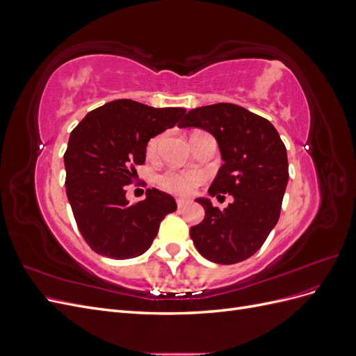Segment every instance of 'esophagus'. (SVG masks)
Here are the masks:
<instances>
[{
	"label": "esophagus",
	"mask_w": 356,
	"mask_h": 356,
	"mask_svg": "<svg viewBox=\"0 0 356 356\" xmlns=\"http://www.w3.org/2000/svg\"><path fill=\"white\" fill-rule=\"evenodd\" d=\"M188 203H190V200H187V199H177V207H178L179 209L186 208Z\"/></svg>",
	"instance_id": "esophagus-1"
}]
</instances>
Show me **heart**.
I'll return each mask as SVG.
<instances>
[{"instance_id":"1","label":"heart","mask_w":356,"mask_h":356,"mask_svg":"<svg viewBox=\"0 0 356 356\" xmlns=\"http://www.w3.org/2000/svg\"><path fill=\"white\" fill-rule=\"evenodd\" d=\"M163 134L153 136L145 145V154L148 159H154L159 154V149L163 141ZM203 181V175L197 170H177L168 169L159 177V184L165 191L175 196H187L193 193L200 182Z\"/></svg>"}]
</instances>
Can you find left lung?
Masks as SVG:
<instances>
[{
    "instance_id": "1",
    "label": "left lung",
    "mask_w": 356,
    "mask_h": 356,
    "mask_svg": "<svg viewBox=\"0 0 356 356\" xmlns=\"http://www.w3.org/2000/svg\"><path fill=\"white\" fill-rule=\"evenodd\" d=\"M178 126L215 136L224 165L209 195L234 199L224 211L197 199L204 220L190 229L193 243L209 261L241 263L260 250L281 215L289 175L286 148L270 122L234 104L195 108Z\"/></svg>"
}]
</instances>
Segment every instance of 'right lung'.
<instances>
[{
  "label": "right lung",
  "instance_id": "obj_1",
  "mask_svg": "<svg viewBox=\"0 0 356 356\" xmlns=\"http://www.w3.org/2000/svg\"><path fill=\"white\" fill-rule=\"evenodd\" d=\"M184 108H153L117 99L90 111L70 135L65 187L77 227L92 250L114 260L144 254L160 222L177 211L175 199L157 188L136 204L126 200V186L145 161V145L174 127Z\"/></svg>",
  "mask_w": 356,
  "mask_h": 356
}]
</instances>
